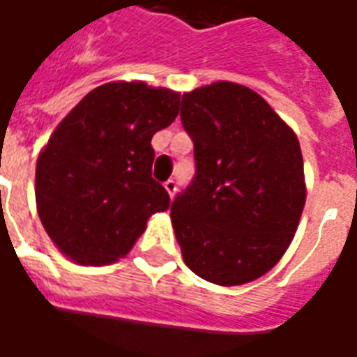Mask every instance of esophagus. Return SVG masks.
Segmentation results:
<instances>
[{
    "mask_svg": "<svg viewBox=\"0 0 357 357\" xmlns=\"http://www.w3.org/2000/svg\"><path fill=\"white\" fill-rule=\"evenodd\" d=\"M164 189L168 191V195H170V197H174V195H176V189H178V185H176V181H174V179H168V181L164 183Z\"/></svg>",
    "mask_w": 357,
    "mask_h": 357,
    "instance_id": "34e87169",
    "label": "esophagus"
}]
</instances>
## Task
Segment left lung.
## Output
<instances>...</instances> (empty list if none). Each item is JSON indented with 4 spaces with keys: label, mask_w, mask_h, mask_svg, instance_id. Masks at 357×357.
<instances>
[{
    "label": "left lung",
    "mask_w": 357,
    "mask_h": 357,
    "mask_svg": "<svg viewBox=\"0 0 357 357\" xmlns=\"http://www.w3.org/2000/svg\"><path fill=\"white\" fill-rule=\"evenodd\" d=\"M195 178L174 199L187 268L210 283H250L291 245L306 202L296 135L252 89L214 82L181 97Z\"/></svg>",
    "instance_id": "obj_1"
}]
</instances>
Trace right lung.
<instances>
[{
    "label": "right lung",
    "instance_id": "add662e5",
    "mask_svg": "<svg viewBox=\"0 0 357 357\" xmlns=\"http://www.w3.org/2000/svg\"><path fill=\"white\" fill-rule=\"evenodd\" d=\"M179 110V93L110 82L74 107L36 164V204L45 231L70 260L105 266L130 252L170 195L153 179L151 139Z\"/></svg>",
    "mask_w": 357,
    "mask_h": 357
}]
</instances>
